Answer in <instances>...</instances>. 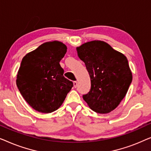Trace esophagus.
I'll return each instance as SVG.
<instances>
[{
	"label": "esophagus",
	"instance_id": "1",
	"mask_svg": "<svg viewBox=\"0 0 151 151\" xmlns=\"http://www.w3.org/2000/svg\"><path fill=\"white\" fill-rule=\"evenodd\" d=\"M77 86H78V82L76 81H74L73 82V86L75 88H76V87H77Z\"/></svg>",
	"mask_w": 151,
	"mask_h": 151
}]
</instances>
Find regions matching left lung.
<instances>
[{
	"label": "left lung",
	"mask_w": 151,
	"mask_h": 151,
	"mask_svg": "<svg viewBox=\"0 0 151 151\" xmlns=\"http://www.w3.org/2000/svg\"><path fill=\"white\" fill-rule=\"evenodd\" d=\"M91 78V89L83 95L93 111L108 113L124 98L131 84L132 73L127 57L104 41L93 40L76 48Z\"/></svg>",
	"instance_id": "1"
}]
</instances>
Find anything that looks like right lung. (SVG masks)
<instances>
[{
    "instance_id": "right-lung-1",
    "label": "right lung",
    "mask_w": 151,
    "mask_h": 151,
    "mask_svg": "<svg viewBox=\"0 0 151 151\" xmlns=\"http://www.w3.org/2000/svg\"><path fill=\"white\" fill-rule=\"evenodd\" d=\"M67 49L59 41L47 42L22 60L16 85L26 102L38 112L57 110L73 87V82L64 77L60 65Z\"/></svg>"
}]
</instances>
